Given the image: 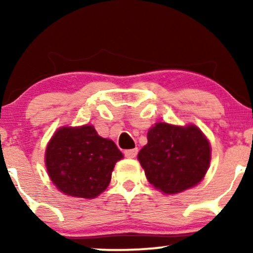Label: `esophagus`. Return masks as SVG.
I'll return each instance as SVG.
<instances>
[{"mask_svg":"<svg viewBox=\"0 0 253 253\" xmlns=\"http://www.w3.org/2000/svg\"><path fill=\"white\" fill-rule=\"evenodd\" d=\"M124 155L127 158H134V157L138 155V149H132V150H125Z\"/></svg>","mask_w":253,"mask_h":253,"instance_id":"34e87169","label":"esophagus"}]
</instances>
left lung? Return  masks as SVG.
<instances>
[{"label": "left lung", "mask_w": 253, "mask_h": 253, "mask_svg": "<svg viewBox=\"0 0 253 253\" xmlns=\"http://www.w3.org/2000/svg\"><path fill=\"white\" fill-rule=\"evenodd\" d=\"M138 159L156 189L176 194L194 187L205 177L211 162V146L195 126L158 123L147 133V144Z\"/></svg>", "instance_id": "8db88e82"}]
</instances>
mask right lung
Segmentation results:
<instances>
[{"label": "right lung", "instance_id": "add662e5", "mask_svg": "<svg viewBox=\"0 0 253 253\" xmlns=\"http://www.w3.org/2000/svg\"><path fill=\"white\" fill-rule=\"evenodd\" d=\"M123 153L92 126L63 127L46 149V168L56 187L70 196L94 199L108 187Z\"/></svg>", "mask_w": 253, "mask_h": 253}]
</instances>
